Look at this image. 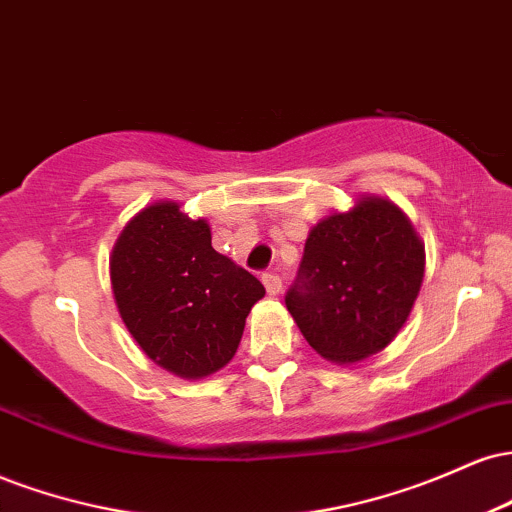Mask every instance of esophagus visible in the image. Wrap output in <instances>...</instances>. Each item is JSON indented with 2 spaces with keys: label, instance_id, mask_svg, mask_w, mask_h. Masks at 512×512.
<instances>
[{
  "label": "esophagus",
  "instance_id": "34e87169",
  "mask_svg": "<svg viewBox=\"0 0 512 512\" xmlns=\"http://www.w3.org/2000/svg\"><path fill=\"white\" fill-rule=\"evenodd\" d=\"M262 284H264V289H267L269 296H279V291H281V276L279 274L264 272L262 274Z\"/></svg>",
  "mask_w": 512,
  "mask_h": 512
}]
</instances>
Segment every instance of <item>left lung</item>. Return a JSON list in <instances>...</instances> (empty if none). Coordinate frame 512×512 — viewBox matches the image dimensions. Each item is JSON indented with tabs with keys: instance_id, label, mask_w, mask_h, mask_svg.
<instances>
[{
	"instance_id": "obj_1",
	"label": "left lung",
	"mask_w": 512,
	"mask_h": 512,
	"mask_svg": "<svg viewBox=\"0 0 512 512\" xmlns=\"http://www.w3.org/2000/svg\"><path fill=\"white\" fill-rule=\"evenodd\" d=\"M426 252L397 204L363 195L310 228L286 308L322 358L356 363L383 351L414 308Z\"/></svg>"
}]
</instances>
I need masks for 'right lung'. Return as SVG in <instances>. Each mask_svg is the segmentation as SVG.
I'll return each instance as SVG.
<instances>
[{
  "instance_id": "1",
  "label": "right lung",
  "mask_w": 512,
  "mask_h": 512,
  "mask_svg": "<svg viewBox=\"0 0 512 512\" xmlns=\"http://www.w3.org/2000/svg\"><path fill=\"white\" fill-rule=\"evenodd\" d=\"M122 322L151 361L187 380L236 356L245 317L264 286L211 248L204 219L178 202H154L122 228L110 255Z\"/></svg>"
}]
</instances>
